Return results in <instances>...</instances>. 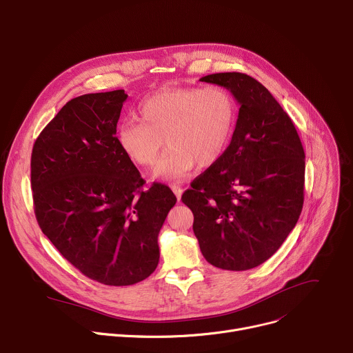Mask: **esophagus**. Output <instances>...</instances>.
Returning <instances> with one entry per match:
<instances>
[{
  "mask_svg": "<svg viewBox=\"0 0 353 353\" xmlns=\"http://www.w3.org/2000/svg\"><path fill=\"white\" fill-rule=\"evenodd\" d=\"M170 188H172L173 193L176 194L177 200L180 201V199H181V194H183V188H181L180 185H177V184H172V185H170Z\"/></svg>",
  "mask_w": 353,
  "mask_h": 353,
  "instance_id": "obj_1",
  "label": "esophagus"
}]
</instances>
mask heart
Returning a JSON list of instances; mask_svg holds the SVG:
<instances>
[{
  "label": "heart",
  "mask_w": 353,
  "mask_h": 353,
  "mask_svg": "<svg viewBox=\"0 0 353 353\" xmlns=\"http://www.w3.org/2000/svg\"><path fill=\"white\" fill-rule=\"evenodd\" d=\"M141 121H126L118 128V143L141 168H152L163 149L154 177L180 180L196 162L208 168L222 157L231 141L236 105L221 85L204 88H166L146 97L139 108Z\"/></svg>",
  "instance_id": "b5f03b06"
}]
</instances>
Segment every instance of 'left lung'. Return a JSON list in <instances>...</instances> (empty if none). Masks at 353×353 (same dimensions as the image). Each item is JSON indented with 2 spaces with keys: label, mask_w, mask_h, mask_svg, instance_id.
Here are the masks:
<instances>
[{
  "label": "left lung",
  "mask_w": 353,
  "mask_h": 353,
  "mask_svg": "<svg viewBox=\"0 0 353 353\" xmlns=\"http://www.w3.org/2000/svg\"><path fill=\"white\" fill-rule=\"evenodd\" d=\"M232 92L239 114L230 146L181 201L208 263L248 270L266 262L296 227L304 203L305 154L290 117L243 73L200 79Z\"/></svg>",
  "instance_id": "1"
}]
</instances>
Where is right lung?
<instances>
[{"mask_svg": "<svg viewBox=\"0 0 353 353\" xmlns=\"http://www.w3.org/2000/svg\"><path fill=\"white\" fill-rule=\"evenodd\" d=\"M123 90L70 100L37 138L30 187L37 221L63 258L91 280L131 285L159 263L157 235L176 204L121 149Z\"/></svg>", "mask_w": 353, "mask_h": 353, "instance_id": "1", "label": "right lung"}]
</instances>
